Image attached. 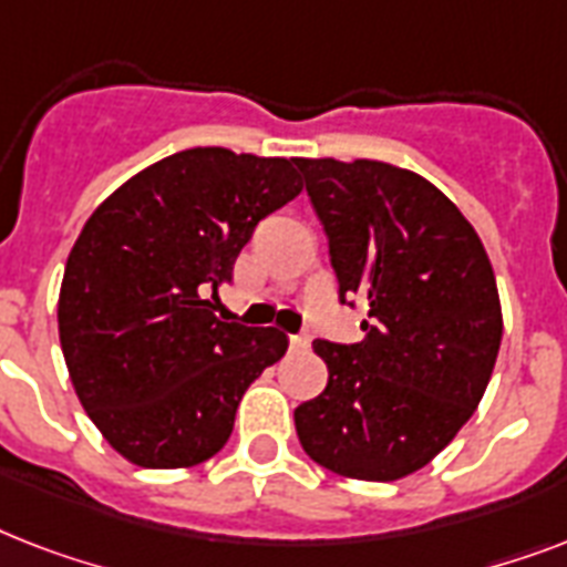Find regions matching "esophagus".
<instances>
[{
  "label": "esophagus",
  "mask_w": 567,
  "mask_h": 567,
  "mask_svg": "<svg viewBox=\"0 0 567 567\" xmlns=\"http://www.w3.org/2000/svg\"><path fill=\"white\" fill-rule=\"evenodd\" d=\"M288 341H291V350H306V347L311 344V336L309 332H297V336H291Z\"/></svg>",
  "instance_id": "obj_1"
}]
</instances>
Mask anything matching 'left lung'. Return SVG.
<instances>
[{
  "label": "left lung",
  "instance_id": "obj_1",
  "mask_svg": "<svg viewBox=\"0 0 567 567\" xmlns=\"http://www.w3.org/2000/svg\"><path fill=\"white\" fill-rule=\"evenodd\" d=\"M329 238L338 300L362 341L320 338L323 394L293 409L302 450L332 474L391 483L467 423L492 379L503 318L474 226L432 182L385 162L297 158Z\"/></svg>",
  "mask_w": 567,
  "mask_h": 567
}]
</instances>
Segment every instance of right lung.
Instances as JSON below:
<instances>
[{
	"label": "right lung",
	"mask_w": 567,
	"mask_h": 567,
	"mask_svg": "<svg viewBox=\"0 0 567 567\" xmlns=\"http://www.w3.org/2000/svg\"><path fill=\"white\" fill-rule=\"evenodd\" d=\"M302 182L288 158L223 146L167 155L84 223L58 297L75 394L120 456L190 467L229 441L244 391L288 336L214 315L258 220Z\"/></svg>",
	"instance_id": "add662e5"
}]
</instances>
